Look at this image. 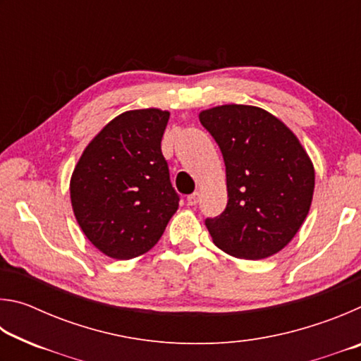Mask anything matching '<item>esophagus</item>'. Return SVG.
<instances>
[{
  "label": "esophagus",
  "mask_w": 361,
  "mask_h": 361,
  "mask_svg": "<svg viewBox=\"0 0 361 361\" xmlns=\"http://www.w3.org/2000/svg\"><path fill=\"white\" fill-rule=\"evenodd\" d=\"M199 199H200V194L199 192H192L191 195H188V204L189 205H197L199 204Z\"/></svg>",
  "instance_id": "1"
}]
</instances>
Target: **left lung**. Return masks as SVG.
<instances>
[{"label":"left lung","mask_w":361,"mask_h":361,"mask_svg":"<svg viewBox=\"0 0 361 361\" xmlns=\"http://www.w3.org/2000/svg\"><path fill=\"white\" fill-rule=\"evenodd\" d=\"M224 159L228 205L207 218L213 243L262 259L288 245L312 204L315 172L295 133L266 109L223 105L199 114Z\"/></svg>","instance_id":"8db88e82"}]
</instances>
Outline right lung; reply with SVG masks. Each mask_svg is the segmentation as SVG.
<instances>
[{"mask_svg":"<svg viewBox=\"0 0 361 361\" xmlns=\"http://www.w3.org/2000/svg\"><path fill=\"white\" fill-rule=\"evenodd\" d=\"M169 118L157 108L119 114L87 145L71 175L78 224L109 258L148 252L178 210L180 195L161 149Z\"/></svg>","mask_w":361,"mask_h":361,"instance_id":"obj_1","label":"right lung"}]
</instances>
